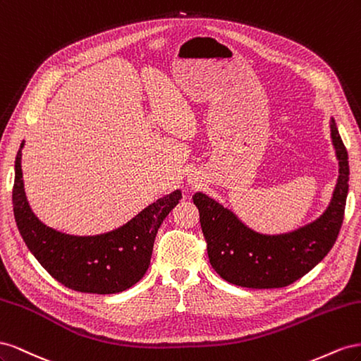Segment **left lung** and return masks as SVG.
Listing matches in <instances>:
<instances>
[{
    "label": "left lung",
    "instance_id": "left-lung-1",
    "mask_svg": "<svg viewBox=\"0 0 361 361\" xmlns=\"http://www.w3.org/2000/svg\"><path fill=\"white\" fill-rule=\"evenodd\" d=\"M329 127L338 160L337 184L324 214L302 228L278 235L255 233L207 195H193L210 264L225 281L250 289H278L300 280L333 248L343 222L349 164L333 118Z\"/></svg>",
    "mask_w": 361,
    "mask_h": 361
}]
</instances>
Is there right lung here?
<instances>
[{
    "label": "right lung",
    "instance_id": "right-lung-1",
    "mask_svg": "<svg viewBox=\"0 0 361 361\" xmlns=\"http://www.w3.org/2000/svg\"><path fill=\"white\" fill-rule=\"evenodd\" d=\"M23 147L24 142L16 154L12 201L18 230L30 252L54 280L72 290L110 295L135 286L148 271L157 231L181 200V192L152 202L115 231L69 235L44 225L30 209L20 169Z\"/></svg>",
    "mask_w": 361,
    "mask_h": 361
}]
</instances>
